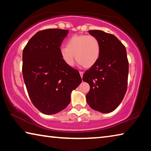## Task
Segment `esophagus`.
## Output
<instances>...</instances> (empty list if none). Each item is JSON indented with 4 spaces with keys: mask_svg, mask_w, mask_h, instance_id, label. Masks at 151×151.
Returning <instances> with one entry per match:
<instances>
[{
    "mask_svg": "<svg viewBox=\"0 0 151 151\" xmlns=\"http://www.w3.org/2000/svg\"><path fill=\"white\" fill-rule=\"evenodd\" d=\"M79 73H80V75H81V78H83L84 73H83V72H81V71H80V72H79Z\"/></svg>",
    "mask_w": 151,
    "mask_h": 151,
    "instance_id": "34e87169",
    "label": "esophagus"
}]
</instances>
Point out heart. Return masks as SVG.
Listing matches in <instances>:
<instances>
[{"label": "heart", "mask_w": 151, "mask_h": 151, "mask_svg": "<svg viewBox=\"0 0 151 151\" xmlns=\"http://www.w3.org/2000/svg\"><path fill=\"white\" fill-rule=\"evenodd\" d=\"M101 45L95 37L86 35H75L66 42V47L60 48L61 58L66 65L73 66L76 60L85 68H90L99 60Z\"/></svg>", "instance_id": "1"}]
</instances>
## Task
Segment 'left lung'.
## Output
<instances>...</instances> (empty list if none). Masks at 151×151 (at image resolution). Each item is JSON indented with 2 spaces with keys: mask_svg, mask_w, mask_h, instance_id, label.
<instances>
[{
  "mask_svg": "<svg viewBox=\"0 0 151 151\" xmlns=\"http://www.w3.org/2000/svg\"><path fill=\"white\" fill-rule=\"evenodd\" d=\"M88 32L99 40L101 54L83 76L90 85L86 102L91 109L109 113L118 107L126 93L129 75L127 50L113 35L99 30Z\"/></svg>",
  "mask_w": 151,
  "mask_h": 151,
  "instance_id": "1",
  "label": "left lung"
}]
</instances>
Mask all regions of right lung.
I'll return each instance as SVG.
<instances>
[{"label":"right lung","mask_w":151,"mask_h":151,"mask_svg":"<svg viewBox=\"0 0 151 151\" xmlns=\"http://www.w3.org/2000/svg\"><path fill=\"white\" fill-rule=\"evenodd\" d=\"M68 30L49 29L38 32L22 52V75L32 104L45 114L63 111L82 78L77 70L66 65L60 47Z\"/></svg>","instance_id":"obj_1"}]
</instances>
